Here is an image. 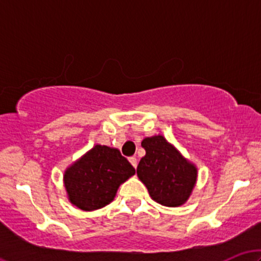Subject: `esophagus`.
<instances>
[{
    "label": "esophagus",
    "mask_w": 261,
    "mask_h": 261,
    "mask_svg": "<svg viewBox=\"0 0 261 261\" xmlns=\"http://www.w3.org/2000/svg\"><path fill=\"white\" fill-rule=\"evenodd\" d=\"M128 161H130V163L133 164L134 168H136V167H137V160H136V157H130V158H128Z\"/></svg>",
    "instance_id": "1"
}]
</instances>
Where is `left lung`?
<instances>
[{"instance_id":"obj_1","label":"left lung","mask_w":261,"mask_h":261,"mask_svg":"<svg viewBox=\"0 0 261 261\" xmlns=\"http://www.w3.org/2000/svg\"><path fill=\"white\" fill-rule=\"evenodd\" d=\"M141 146L146 155L137 166V175L148 189L149 195L169 207L182 205L195 185V167L161 135L147 137Z\"/></svg>"}]
</instances>
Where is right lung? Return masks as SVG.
<instances>
[{
    "mask_svg": "<svg viewBox=\"0 0 261 261\" xmlns=\"http://www.w3.org/2000/svg\"><path fill=\"white\" fill-rule=\"evenodd\" d=\"M134 174L119 149L97 145L66 170L64 180L71 202L92 211L112 201L119 185Z\"/></svg>",
    "mask_w": 261,
    "mask_h": 261,
    "instance_id": "right-lung-1",
    "label": "right lung"
}]
</instances>
